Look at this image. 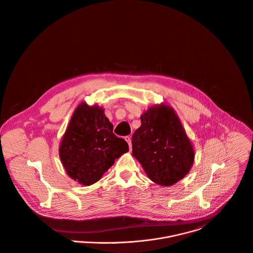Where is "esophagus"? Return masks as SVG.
I'll return each mask as SVG.
<instances>
[{
  "label": "esophagus",
  "mask_w": 253,
  "mask_h": 253,
  "mask_svg": "<svg viewBox=\"0 0 253 253\" xmlns=\"http://www.w3.org/2000/svg\"><path fill=\"white\" fill-rule=\"evenodd\" d=\"M125 141L128 143V145H129V148L131 149V148H132V140H131V137H129V136L125 137Z\"/></svg>",
  "instance_id": "34e87169"
}]
</instances>
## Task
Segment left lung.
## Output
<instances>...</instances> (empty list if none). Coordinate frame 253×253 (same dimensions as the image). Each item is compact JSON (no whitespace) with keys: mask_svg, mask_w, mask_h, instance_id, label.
Listing matches in <instances>:
<instances>
[{"mask_svg":"<svg viewBox=\"0 0 253 253\" xmlns=\"http://www.w3.org/2000/svg\"><path fill=\"white\" fill-rule=\"evenodd\" d=\"M141 121L132 137L133 155L154 183L172 186L189 173L195 158L181 121L164 104L151 107Z\"/></svg>","mask_w":253,"mask_h":253,"instance_id":"1","label":"left lung"}]
</instances>
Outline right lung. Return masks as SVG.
I'll list each match as a JSON object with an SVG mask.
<instances>
[{"label":"right lung","mask_w":253,"mask_h":253,"mask_svg":"<svg viewBox=\"0 0 253 253\" xmlns=\"http://www.w3.org/2000/svg\"><path fill=\"white\" fill-rule=\"evenodd\" d=\"M112 130V124L98 105L81 103L75 109L59 148L69 177L90 186L101 179L116 158L129 151L127 142Z\"/></svg>","instance_id":"add662e5"}]
</instances>
